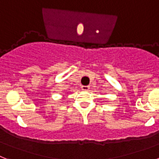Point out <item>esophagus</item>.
Segmentation results:
<instances>
[{"label": "esophagus", "instance_id": "34e87169", "mask_svg": "<svg viewBox=\"0 0 159 159\" xmlns=\"http://www.w3.org/2000/svg\"><path fill=\"white\" fill-rule=\"evenodd\" d=\"M90 89L89 86H82V90H88Z\"/></svg>", "mask_w": 159, "mask_h": 159}]
</instances>
